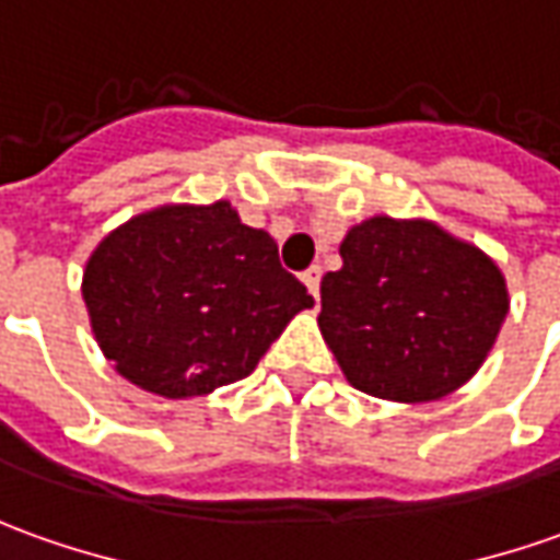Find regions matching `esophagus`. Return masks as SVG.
<instances>
[{
	"label": "esophagus",
	"instance_id": "1",
	"mask_svg": "<svg viewBox=\"0 0 560 560\" xmlns=\"http://www.w3.org/2000/svg\"><path fill=\"white\" fill-rule=\"evenodd\" d=\"M300 279H303V284L310 288V294L318 300V284H322V266H310V269H306V272H303Z\"/></svg>",
	"mask_w": 560,
	"mask_h": 560
}]
</instances>
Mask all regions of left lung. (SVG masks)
Returning <instances> with one entry per match:
<instances>
[{"mask_svg": "<svg viewBox=\"0 0 560 560\" xmlns=\"http://www.w3.org/2000/svg\"><path fill=\"white\" fill-rule=\"evenodd\" d=\"M340 257L318 328L355 389L425 405L478 374L509 312L493 257L435 220L389 214L355 223Z\"/></svg>", "mask_w": 560, "mask_h": 560, "instance_id": "obj_1", "label": "left lung"}]
</instances>
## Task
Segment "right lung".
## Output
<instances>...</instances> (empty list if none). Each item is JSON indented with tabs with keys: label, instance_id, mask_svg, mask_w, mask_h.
Masks as SVG:
<instances>
[{
	"label": "right lung",
	"instance_id": "1",
	"mask_svg": "<svg viewBox=\"0 0 560 560\" xmlns=\"http://www.w3.org/2000/svg\"><path fill=\"white\" fill-rule=\"evenodd\" d=\"M91 334L125 380L162 398H196L248 376L306 288L279 245L230 201L162 205L104 235L82 272Z\"/></svg>",
	"mask_w": 560,
	"mask_h": 560
}]
</instances>
